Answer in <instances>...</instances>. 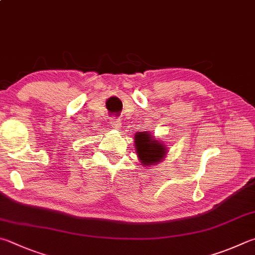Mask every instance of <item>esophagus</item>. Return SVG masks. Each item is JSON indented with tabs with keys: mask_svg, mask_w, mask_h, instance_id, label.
I'll return each mask as SVG.
<instances>
[{
	"mask_svg": "<svg viewBox=\"0 0 255 255\" xmlns=\"http://www.w3.org/2000/svg\"><path fill=\"white\" fill-rule=\"evenodd\" d=\"M110 126L115 129H119L122 127V120L118 118H112L110 119Z\"/></svg>",
	"mask_w": 255,
	"mask_h": 255,
	"instance_id": "esophagus-1",
	"label": "esophagus"
}]
</instances>
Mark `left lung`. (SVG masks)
<instances>
[{"label":"left lung","mask_w":255,"mask_h":255,"mask_svg":"<svg viewBox=\"0 0 255 255\" xmlns=\"http://www.w3.org/2000/svg\"><path fill=\"white\" fill-rule=\"evenodd\" d=\"M135 149L139 163L143 167H151L165 159L168 149L165 142L158 140L155 136H151L149 131L136 132Z\"/></svg>","instance_id":"1"}]
</instances>
